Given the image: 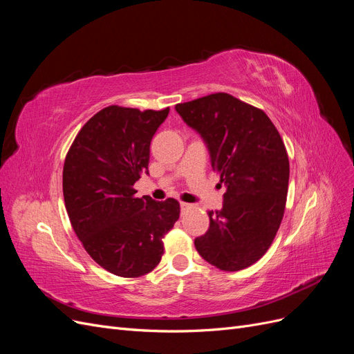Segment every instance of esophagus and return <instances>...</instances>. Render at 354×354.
<instances>
[{
	"mask_svg": "<svg viewBox=\"0 0 354 354\" xmlns=\"http://www.w3.org/2000/svg\"><path fill=\"white\" fill-rule=\"evenodd\" d=\"M180 207H181V212H185V211H187V209H190V208H192V203L181 202V203H180Z\"/></svg>",
	"mask_w": 354,
	"mask_h": 354,
	"instance_id": "1",
	"label": "esophagus"
}]
</instances>
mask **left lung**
Returning a JSON list of instances; mask_svg holds the SVG:
<instances>
[{"label": "left lung", "mask_w": 354, "mask_h": 354, "mask_svg": "<svg viewBox=\"0 0 354 354\" xmlns=\"http://www.w3.org/2000/svg\"><path fill=\"white\" fill-rule=\"evenodd\" d=\"M176 111L205 140L226 186L196 251L220 270L246 269L270 248L283 218L289 159L282 137L264 111L227 93L178 103Z\"/></svg>", "instance_id": "8db88e82"}]
</instances>
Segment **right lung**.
<instances>
[{"mask_svg": "<svg viewBox=\"0 0 354 354\" xmlns=\"http://www.w3.org/2000/svg\"><path fill=\"white\" fill-rule=\"evenodd\" d=\"M169 108L138 111L108 106L84 124L63 165V196L75 234L104 270L121 277L152 272L180 203L137 198L152 137Z\"/></svg>", "mask_w": 354, "mask_h": 354, "instance_id": "add662e5", "label": "right lung"}]
</instances>
